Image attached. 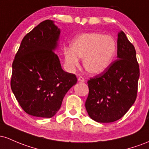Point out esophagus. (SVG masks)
Listing matches in <instances>:
<instances>
[{"label": "esophagus", "mask_w": 149, "mask_h": 149, "mask_svg": "<svg viewBox=\"0 0 149 149\" xmlns=\"http://www.w3.org/2000/svg\"><path fill=\"white\" fill-rule=\"evenodd\" d=\"M78 81H81V82H84V81H85L84 80V78L82 77H78Z\"/></svg>", "instance_id": "1"}]
</instances>
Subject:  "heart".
Returning a JSON list of instances; mask_svg holds the SVG:
<instances>
[{
    "label": "heart",
    "mask_w": 149,
    "mask_h": 149,
    "mask_svg": "<svg viewBox=\"0 0 149 149\" xmlns=\"http://www.w3.org/2000/svg\"><path fill=\"white\" fill-rule=\"evenodd\" d=\"M116 41L113 36L101 33H86L75 37L70 48L64 50L67 67L74 70L79 66V58L83 59V66L91 74H100L111 67L117 54Z\"/></svg>",
    "instance_id": "heart-1"
}]
</instances>
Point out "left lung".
<instances>
[{
  "label": "left lung",
  "mask_w": 149,
  "mask_h": 149,
  "mask_svg": "<svg viewBox=\"0 0 149 149\" xmlns=\"http://www.w3.org/2000/svg\"><path fill=\"white\" fill-rule=\"evenodd\" d=\"M117 60L105 72L88 81L85 107L88 116L101 123L120 119L134 103L139 67L136 51L123 31L118 34Z\"/></svg>",
  "instance_id": "left-lung-1"
}]
</instances>
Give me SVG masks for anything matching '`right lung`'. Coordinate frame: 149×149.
<instances>
[{
  "instance_id": "right-lung-1",
  "label": "right lung",
  "mask_w": 149,
  "mask_h": 149,
  "mask_svg": "<svg viewBox=\"0 0 149 149\" xmlns=\"http://www.w3.org/2000/svg\"><path fill=\"white\" fill-rule=\"evenodd\" d=\"M61 29L53 20L40 23L23 38L13 63L11 88L27 114L52 118L77 84L76 76L62 69L55 51Z\"/></svg>"
}]
</instances>
